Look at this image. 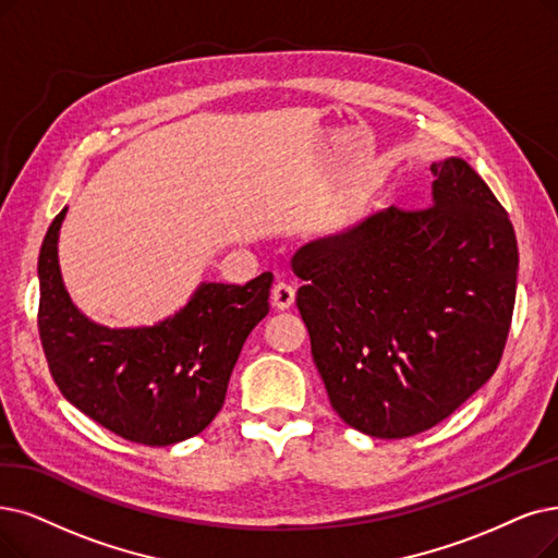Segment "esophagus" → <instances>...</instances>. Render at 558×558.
Returning a JSON list of instances; mask_svg holds the SVG:
<instances>
[{"label": "esophagus", "instance_id": "1", "mask_svg": "<svg viewBox=\"0 0 558 558\" xmlns=\"http://www.w3.org/2000/svg\"><path fill=\"white\" fill-rule=\"evenodd\" d=\"M272 302L277 308H288L295 302V288L288 281H277L272 286Z\"/></svg>", "mask_w": 558, "mask_h": 558}]
</instances>
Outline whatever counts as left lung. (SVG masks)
<instances>
[{"mask_svg": "<svg viewBox=\"0 0 558 558\" xmlns=\"http://www.w3.org/2000/svg\"><path fill=\"white\" fill-rule=\"evenodd\" d=\"M430 171V206H391L291 260L329 403L380 439L428 430L478 391L501 362L515 306L508 213L464 160Z\"/></svg>", "mask_w": 558, "mask_h": 558, "instance_id": "1", "label": "left lung"}]
</instances>
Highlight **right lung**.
<instances>
[{"label": "right lung", "mask_w": 558, "mask_h": 558, "mask_svg": "<svg viewBox=\"0 0 558 558\" xmlns=\"http://www.w3.org/2000/svg\"><path fill=\"white\" fill-rule=\"evenodd\" d=\"M65 210L38 256V331L59 391L102 428L146 447L198 435L225 405L238 354L270 311L272 275L202 283L158 325L109 329L82 316L63 288L57 242Z\"/></svg>", "instance_id": "1"}]
</instances>
